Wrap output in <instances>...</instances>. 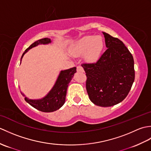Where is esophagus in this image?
Here are the masks:
<instances>
[{
	"label": "esophagus",
	"mask_w": 151,
	"mask_h": 151,
	"mask_svg": "<svg viewBox=\"0 0 151 151\" xmlns=\"http://www.w3.org/2000/svg\"><path fill=\"white\" fill-rule=\"evenodd\" d=\"M76 70H77L78 72H84V70L83 69V67L81 65H78L76 67Z\"/></svg>",
	"instance_id": "esophagus-1"
}]
</instances>
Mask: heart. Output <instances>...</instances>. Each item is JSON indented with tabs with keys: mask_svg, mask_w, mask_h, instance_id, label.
<instances>
[{
	"mask_svg": "<svg viewBox=\"0 0 151 151\" xmlns=\"http://www.w3.org/2000/svg\"><path fill=\"white\" fill-rule=\"evenodd\" d=\"M103 46V40L101 36H86L74 45L70 49V53L75 56L86 54V60L93 62L100 55Z\"/></svg>",
	"mask_w": 151,
	"mask_h": 151,
	"instance_id": "obj_1",
	"label": "heart"
}]
</instances>
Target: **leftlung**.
Instances as JSON below:
<instances>
[{
  "label": "left lung",
  "instance_id": "left-lung-1",
  "mask_svg": "<svg viewBox=\"0 0 151 151\" xmlns=\"http://www.w3.org/2000/svg\"><path fill=\"white\" fill-rule=\"evenodd\" d=\"M106 50L96 63H84L86 90L97 106L109 107L126 98L135 78L132 54L118 38L102 32Z\"/></svg>",
  "mask_w": 151,
  "mask_h": 151
}]
</instances>
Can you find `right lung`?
Masks as SVG:
<instances>
[{"mask_svg": "<svg viewBox=\"0 0 151 151\" xmlns=\"http://www.w3.org/2000/svg\"><path fill=\"white\" fill-rule=\"evenodd\" d=\"M50 43V39L47 37L35 41L28 49L25 50L24 52L22 54L21 58V63L25 53H27L32 48L36 47L39 45H47ZM76 72V67H75L69 69L61 70L52 89L44 97L41 99H30L27 97L22 92L21 93L22 96L24 97V100L26 102L34 108L43 112L54 111L60 109L65 103L67 88H68L69 82L73 77L74 74Z\"/></svg>", "mask_w": 151, "mask_h": 151, "instance_id": "add662e5", "label": "right lung"}]
</instances>
